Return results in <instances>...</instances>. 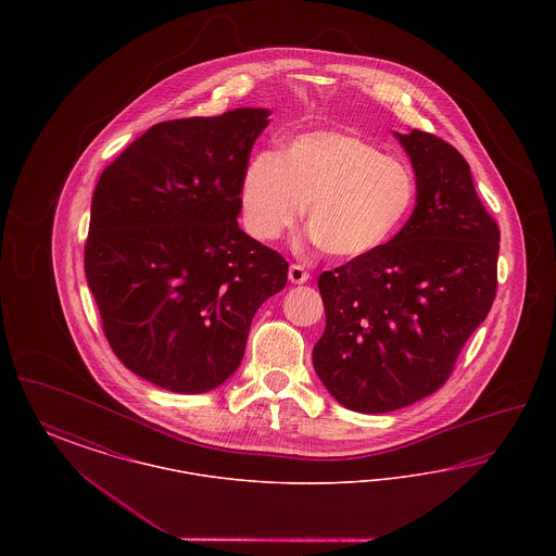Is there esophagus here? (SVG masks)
<instances>
[{
    "label": "esophagus",
    "instance_id": "34e87169",
    "mask_svg": "<svg viewBox=\"0 0 556 556\" xmlns=\"http://www.w3.org/2000/svg\"><path fill=\"white\" fill-rule=\"evenodd\" d=\"M288 275H290L291 283H295V286H302V283H306L311 279V275L300 265H291Z\"/></svg>",
    "mask_w": 556,
    "mask_h": 556
}]
</instances>
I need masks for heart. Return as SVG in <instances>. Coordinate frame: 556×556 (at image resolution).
I'll list each match as a JSON object with an SVG mask.
<instances>
[{
    "label": "heart",
    "instance_id": "b5f03b06",
    "mask_svg": "<svg viewBox=\"0 0 556 556\" xmlns=\"http://www.w3.org/2000/svg\"><path fill=\"white\" fill-rule=\"evenodd\" d=\"M408 162L342 129L291 137L283 152H254L241 173L239 200L250 236L273 241L308 206L318 248L338 261H363L400 236L417 204Z\"/></svg>",
    "mask_w": 556,
    "mask_h": 556
}]
</instances>
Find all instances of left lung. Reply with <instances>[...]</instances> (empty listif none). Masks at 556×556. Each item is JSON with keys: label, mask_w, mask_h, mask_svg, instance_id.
I'll return each mask as SVG.
<instances>
[{"label": "left lung", "mask_w": 556, "mask_h": 556, "mask_svg": "<svg viewBox=\"0 0 556 556\" xmlns=\"http://www.w3.org/2000/svg\"><path fill=\"white\" fill-rule=\"evenodd\" d=\"M417 177V206L392 243L318 277L325 333L313 365L356 413H390L440 390L496 295L501 231L471 168L431 132H394Z\"/></svg>", "instance_id": "left-lung-1"}]
</instances>
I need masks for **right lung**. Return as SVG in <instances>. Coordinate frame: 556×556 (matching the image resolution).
Wrapping results in <instances>:
<instances>
[{
  "label": "right lung",
  "mask_w": 556,
  "mask_h": 556,
  "mask_svg": "<svg viewBox=\"0 0 556 556\" xmlns=\"http://www.w3.org/2000/svg\"><path fill=\"white\" fill-rule=\"evenodd\" d=\"M270 110L166 121L102 173L85 277L121 363L177 394L241 365L252 318L288 283L281 254L238 225L239 184Z\"/></svg>",
  "instance_id": "right-lung-1"
}]
</instances>
